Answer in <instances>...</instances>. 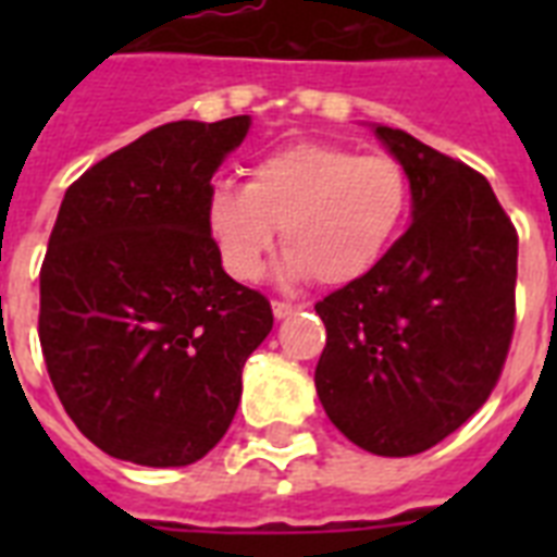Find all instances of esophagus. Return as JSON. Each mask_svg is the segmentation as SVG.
<instances>
[{
    "mask_svg": "<svg viewBox=\"0 0 557 557\" xmlns=\"http://www.w3.org/2000/svg\"><path fill=\"white\" fill-rule=\"evenodd\" d=\"M271 309H274V318H277V321H283V318H288V314L300 312V309H304V304H288V300H274V304H271Z\"/></svg>",
    "mask_w": 557,
    "mask_h": 557,
    "instance_id": "esophagus-1",
    "label": "esophagus"
}]
</instances>
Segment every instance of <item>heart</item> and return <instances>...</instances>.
Returning <instances> with one entry per match:
<instances>
[{"instance_id": "heart-1", "label": "heart", "mask_w": 557, "mask_h": 557, "mask_svg": "<svg viewBox=\"0 0 557 557\" xmlns=\"http://www.w3.org/2000/svg\"><path fill=\"white\" fill-rule=\"evenodd\" d=\"M407 210L410 176L398 159L297 141L251 164L248 185L213 182L205 225L231 277H260L280 225L292 274L347 286L379 265Z\"/></svg>"}]
</instances>
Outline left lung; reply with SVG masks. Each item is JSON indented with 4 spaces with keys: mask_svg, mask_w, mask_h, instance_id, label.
I'll list each match as a JSON object with an SVG mask.
<instances>
[{
    "mask_svg": "<svg viewBox=\"0 0 557 557\" xmlns=\"http://www.w3.org/2000/svg\"><path fill=\"white\" fill-rule=\"evenodd\" d=\"M405 164L413 222L370 274L314 304V387L332 424L379 457L433 448L485 405L515 335L518 231L462 161L375 126Z\"/></svg>",
    "mask_w": 557,
    "mask_h": 557,
    "instance_id": "left-lung-1",
    "label": "left lung"
}]
</instances>
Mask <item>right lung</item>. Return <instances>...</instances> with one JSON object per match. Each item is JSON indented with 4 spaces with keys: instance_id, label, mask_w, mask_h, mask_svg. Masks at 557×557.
Masks as SVG:
<instances>
[{
    "instance_id": "obj_1",
    "label": "right lung",
    "mask_w": 557,
    "mask_h": 557,
    "mask_svg": "<svg viewBox=\"0 0 557 557\" xmlns=\"http://www.w3.org/2000/svg\"><path fill=\"white\" fill-rule=\"evenodd\" d=\"M248 126L173 121L65 190L39 269V347L65 413L109 457H205L271 332V304L227 277L205 225L210 178Z\"/></svg>"
}]
</instances>
